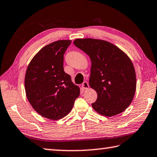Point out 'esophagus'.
<instances>
[{"mask_svg": "<svg viewBox=\"0 0 157 157\" xmlns=\"http://www.w3.org/2000/svg\"><path fill=\"white\" fill-rule=\"evenodd\" d=\"M82 88L83 89H86L89 88V83L87 82H84L82 84Z\"/></svg>", "mask_w": 157, "mask_h": 157, "instance_id": "1", "label": "esophagus"}]
</instances>
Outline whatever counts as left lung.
I'll return each mask as SVG.
<instances>
[{
  "instance_id": "obj_1",
  "label": "left lung",
  "mask_w": 157,
  "mask_h": 157,
  "mask_svg": "<svg viewBox=\"0 0 157 157\" xmlns=\"http://www.w3.org/2000/svg\"><path fill=\"white\" fill-rule=\"evenodd\" d=\"M73 44L91 61L89 85L98 94L93 108L109 117L123 112L136 91V73L131 59L115 45L104 40L78 39Z\"/></svg>"
}]
</instances>
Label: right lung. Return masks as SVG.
Here are the masks:
<instances>
[{
  "instance_id": "add662e5",
  "label": "right lung",
  "mask_w": 157,
  "mask_h": 157,
  "mask_svg": "<svg viewBox=\"0 0 157 157\" xmlns=\"http://www.w3.org/2000/svg\"><path fill=\"white\" fill-rule=\"evenodd\" d=\"M71 44V40H59L47 45L33 57L26 71L29 102L39 114L52 120L67 115L80 94L63 70V55Z\"/></svg>"
}]
</instances>
